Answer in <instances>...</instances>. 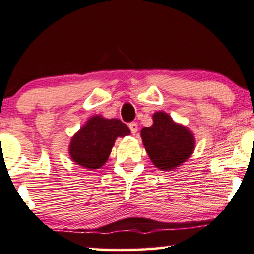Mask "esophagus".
<instances>
[{"label": "esophagus", "mask_w": 254, "mask_h": 254, "mask_svg": "<svg viewBox=\"0 0 254 254\" xmlns=\"http://www.w3.org/2000/svg\"><path fill=\"white\" fill-rule=\"evenodd\" d=\"M128 127H129L130 132H132L133 135H135L136 132H137V124H136V122H130V124L128 125Z\"/></svg>", "instance_id": "34e87169"}]
</instances>
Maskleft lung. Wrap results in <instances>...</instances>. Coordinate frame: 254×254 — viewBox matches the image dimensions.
Masks as SVG:
<instances>
[{
	"label": "left lung",
	"mask_w": 254,
	"mask_h": 254,
	"mask_svg": "<svg viewBox=\"0 0 254 254\" xmlns=\"http://www.w3.org/2000/svg\"><path fill=\"white\" fill-rule=\"evenodd\" d=\"M141 137L153 164L166 172L179 167L192 155L195 147L192 132L175 124L165 112L153 114V125L142 128Z\"/></svg>",
	"instance_id": "obj_1"
}]
</instances>
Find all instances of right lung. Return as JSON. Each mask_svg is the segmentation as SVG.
I'll return each mask as SVG.
<instances>
[{
	"mask_svg": "<svg viewBox=\"0 0 254 254\" xmlns=\"http://www.w3.org/2000/svg\"><path fill=\"white\" fill-rule=\"evenodd\" d=\"M129 134V128L121 120L94 115L71 137V160L87 170H98L108 160L117 137Z\"/></svg>",
	"mask_w": 254,
	"mask_h": 254,
	"instance_id": "right-lung-1",
	"label": "right lung"
}]
</instances>
